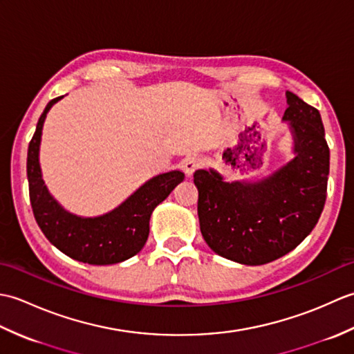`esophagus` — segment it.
<instances>
[{
	"label": "esophagus",
	"instance_id": "obj_1",
	"mask_svg": "<svg viewBox=\"0 0 354 354\" xmlns=\"http://www.w3.org/2000/svg\"><path fill=\"white\" fill-rule=\"evenodd\" d=\"M202 165V158L198 155H192V156H187L184 162H183V169L187 173V175L192 176L194 170H198Z\"/></svg>",
	"mask_w": 354,
	"mask_h": 354
}]
</instances>
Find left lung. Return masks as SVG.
<instances>
[{
    "instance_id": "8db88e82",
    "label": "left lung",
    "mask_w": 354,
    "mask_h": 354,
    "mask_svg": "<svg viewBox=\"0 0 354 354\" xmlns=\"http://www.w3.org/2000/svg\"><path fill=\"white\" fill-rule=\"evenodd\" d=\"M293 140L289 162L257 181L227 183L213 169L194 171L202 237L222 257L259 266L283 257L318 223L327 196L330 150L319 111L286 91Z\"/></svg>"
}]
</instances>
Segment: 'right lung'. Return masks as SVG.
<instances>
[{"label": "right lung", "instance_id": "obj_1", "mask_svg": "<svg viewBox=\"0 0 354 354\" xmlns=\"http://www.w3.org/2000/svg\"><path fill=\"white\" fill-rule=\"evenodd\" d=\"M61 99L56 97L45 106L28 145L27 178L35 219L50 243L74 260L88 265L124 261L142 250L149 237L152 212L184 181V173L171 170L150 178L117 208L102 216L84 217L70 213L48 192L39 164L45 117Z\"/></svg>", "mask_w": 354, "mask_h": 354}]
</instances>
